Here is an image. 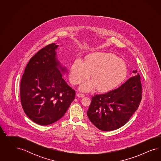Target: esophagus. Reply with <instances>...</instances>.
Wrapping results in <instances>:
<instances>
[{
    "instance_id": "1",
    "label": "esophagus",
    "mask_w": 161,
    "mask_h": 161,
    "mask_svg": "<svg viewBox=\"0 0 161 161\" xmlns=\"http://www.w3.org/2000/svg\"><path fill=\"white\" fill-rule=\"evenodd\" d=\"M77 97H84L85 96V94H83V93H77Z\"/></svg>"
}]
</instances>
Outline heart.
Masks as SVG:
<instances>
[{"label": "heart", "instance_id": "1", "mask_svg": "<svg viewBox=\"0 0 161 161\" xmlns=\"http://www.w3.org/2000/svg\"><path fill=\"white\" fill-rule=\"evenodd\" d=\"M92 73L93 78L83 83L80 90L90 92L98 88L100 92H108L117 87L126 78V65L110 53L91 54L86 57V63L80 58L74 61L70 71L71 81L74 84H79Z\"/></svg>", "mask_w": 161, "mask_h": 161}]
</instances>
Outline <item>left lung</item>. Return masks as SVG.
Listing matches in <instances>:
<instances>
[{
	"mask_svg": "<svg viewBox=\"0 0 161 161\" xmlns=\"http://www.w3.org/2000/svg\"><path fill=\"white\" fill-rule=\"evenodd\" d=\"M142 92L141 77L137 73L116 89L93 96L87 112L88 117L101 130L117 129L136 111L141 102Z\"/></svg>",
	"mask_w": 161,
	"mask_h": 161,
	"instance_id": "8db88e82",
	"label": "left lung"
}]
</instances>
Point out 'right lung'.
<instances>
[{
	"label": "right lung",
	"mask_w": 161,
	"mask_h": 161,
	"mask_svg": "<svg viewBox=\"0 0 161 161\" xmlns=\"http://www.w3.org/2000/svg\"><path fill=\"white\" fill-rule=\"evenodd\" d=\"M58 45L49 44L30 59L20 81V102L25 114L42 126L63 116L75 98V92L64 80L67 72L56 54Z\"/></svg>",
	"instance_id": "add662e5"
}]
</instances>
